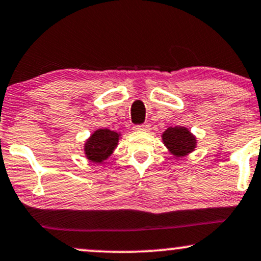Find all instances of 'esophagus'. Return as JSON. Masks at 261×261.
Here are the masks:
<instances>
[{"label":"esophagus","mask_w":261,"mask_h":261,"mask_svg":"<svg viewBox=\"0 0 261 261\" xmlns=\"http://www.w3.org/2000/svg\"><path fill=\"white\" fill-rule=\"evenodd\" d=\"M150 128V124L148 122H144L142 125H137V126H134V130L136 131H148Z\"/></svg>","instance_id":"1"}]
</instances>
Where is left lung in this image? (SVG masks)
Masks as SVG:
<instances>
[{
	"instance_id": "8db88e82",
	"label": "left lung",
	"mask_w": 261,
	"mask_h": 261,
	"mask_svg": "<svg viewBox=\"0 0 261 261\" xmlns=\"http://www.w3.org/2000/svg\"><path fill=\"white\" fill-rule=\"evenodd\" d=\"M162 140L169 153L176 158L192 153L197 147L196 136L187 127H168L162 135Z\"/></svg>"
}]
</instances>
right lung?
I'll return each mask as SVG.
<instances>
[{
	"label": "right lung",
	"instance_id": "1",
	"mask_svg": "<svg viewBox=\"0 0 261 261\" xmlns=\"http://www.w3.org/2000/svg\"><path fill=\"white\" fill-rule=\"evenodd\" d=\"M120 136V133L117 131H112L109 128H98L84 144L85 156L90 162L100 164L113 154Z\"/></svg>",
	"mask_w": 261,
	"mask_h": 261
}]
</instances>
